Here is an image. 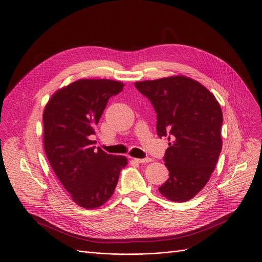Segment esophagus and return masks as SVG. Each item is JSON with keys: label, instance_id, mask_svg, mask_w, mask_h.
<instances>
[{"label": "esophagus", "instance_id": "34e87169", "mask_svg": "<svg viewBox=\"0 0 262 262\" xmlns=\"http://www.w3.org/2000/svg\"><path fill=\"white\" fill-rule=\"evenodd\" d=\"M135 161H137L139 163H147V162L151 161V158H149V157H146V158H135Z\"/></svg>", "mask_w": 262, "mask_h": 262}]
</instances>
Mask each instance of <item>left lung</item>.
<instances>
[{"label": "left lung", "instance_id": "1", "mask_svg": "<svg viewBox=\"0 0 262 262\" xmlns=\"http://www.w3.org/2000/svg\"><path fill=\"white\" fill-rule=\"evenodd\" d=\"M135 86L156 111L158 137L170 141L163 158L169 178L158 190L170 202H187L206 186L218 161L221 107L203 84L182 75L139 81Z\"/></svg>", "mask_w": 262, "mask_h": 262}]
</instances>
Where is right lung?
I'll return each instance as SVG.
<instances>
[{
  "instance_id": "add662e5",
  "label": "right lung",
  "mask_w": 262,
  "mask_h": 262,
  "mask_svg": "<svg viewBox=\"0 0 262 262\" xmlns=\"http://www.w3.org/2000/svg\"><path fill=\"white\" fill-rule=\"evenodd\" d=\"M123 86L109 79H80L56 91L44 108L48 161L72 201L85 209H97L111 199L127 164L125 156L97 150L91 139L109 99Z\"/></svg>"
}]
</instances>
